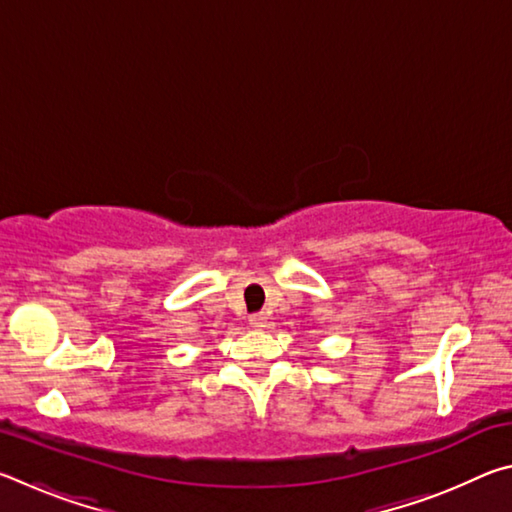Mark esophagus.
<instances>
[{
    "label": "esophagus",
    "instance_id": "1",
    "mask_svg": "<svg viewBox=\"0 0 512 512\" xmlns=\"http://www.w3.org/2000/svg\"><path fill=\"white\" fill-rule=\"evenodd\" d=\"M248 325L255 327V329H262V327H266V316L264 314H253L248 318Z\"/></svg>",
    "mask_w": 512,
    "mask_h": 512
}]
</instances>
